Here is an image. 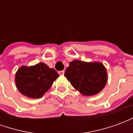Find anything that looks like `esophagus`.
<instances>
[{
  "mask_svg": "<svg viewBox=\"0 0 133 133\" xmlns=\"http://www.w3.org/2000/svg\"><path fill=\"white\" fill-rule=\"evenodd\" d=\"M64 73H65V71H64V70H61V71L58 72V74L60 75H63Z\"/></svg>",
  "mask_w": 133,
  "mask_h": 133,
  "instance_id": "obj_1",
  "label": "esophagus"
}]
</instances>
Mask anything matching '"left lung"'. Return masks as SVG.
Here are the masks:
<instances>
[{"label":"left lung","instance_id":"left-lung-1","mask_svg":"<svg viewBox=\"0 0 133 133\" xmlns=\"http://www.w3.org/2000/svg\"><path fill=\"white\" fill-rule=\"evenodd\" d=\"M65 76L75 89L88 96L98 94L107 83V71L100 63L75 60L70 63Z\"/></svg>","mask_w":133,"mask_h":133}]
</instances>
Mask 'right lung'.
I'll return each mask as SVG.
<instances>
[{
    "instance_id": "1",
    "label": "right lung",
    "mask_w": 133,
    "mask_h": 133,
    "mask_svg": "<svg viewBox=\"0 0 133 133\" xmlns=\"http://www.w3.org/2000/svg\"><path fill=\"white\" fill-rule=\"evenodd\" d=\"M58 76L55 70L43 63L30 67L22 66L16 74V87L28 98H41Z\"/></svg>"
}]
</instances>
